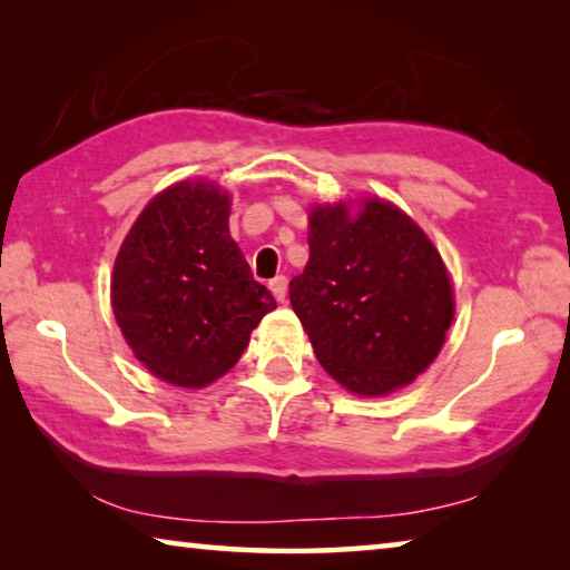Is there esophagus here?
I'll return each mask as SVG.
<instances>
[{"label": "esophagus", "mask_w": 570, "mask_h": 570, "mask_svg": "<svg viewBox=\"0 0 570 570\" xmlns=\"http://www.w3.org/2000/svg\"><path fill=\"white\" fill-rule=\"evenodd\" d=\"M268 286H272V292H274V296H276V302H286V288H288V282H286V276H276V278H272V282H268Z\"/></svg>", "instance_id": "34e87169"}]
</instances>
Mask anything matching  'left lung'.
Wrapping results in <instances>:
<instances>
[{
  "instance_id": "obj_1",
  "label": "left lung",
  "mask_w": 570,
  "mask_h": 570,
  "mask_svg": "<svg viewBox=\"0 0 570 570\" xmlns=\"http://www.w3.org/2000/svg\"><path fill=\"white\" fill-rule=\"evenodd\" d=\"M288 296L316 360L364 397L390 394L428 370L455 314L438 248L377 198L354 218L342 204L308 216V264Z\"/></svg>"
}]
</instances>
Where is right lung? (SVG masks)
<instances>
[{
	"mask_svg": "<svg viewBox=\"0 0 570 570\" xmlns=\"http://www.w3.org/2000/svg\"><path fill=\"white\" fill-rule=\"evenodd\" d=\"M228 193L183 180L146 206L112 272V312L135 356L176 387H206L234 366L276 308L228 234Z\"/></svg>",
	"mask_w": 570,
	"mask_h": 570,
	"instance_id": "right-lung-1",
	"label": "right lung"
}]
</instances>
